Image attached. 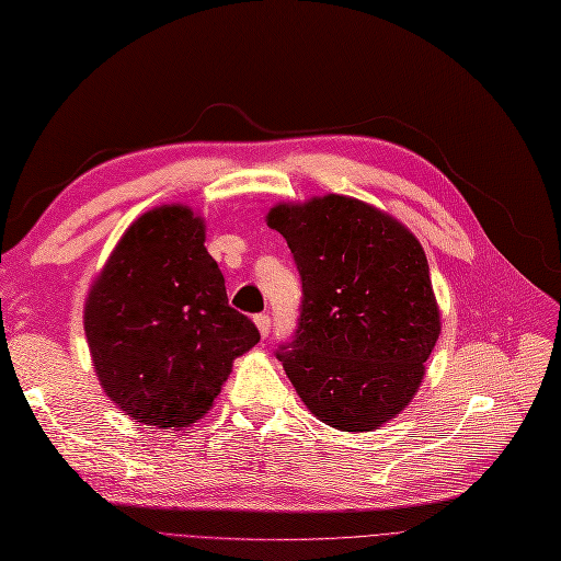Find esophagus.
<instances>
[{"mask_svg":"<svg viewBox=\"0 0 561 561\" xmlns=\"http://www.w3.org/2000/svg\"><path fill=\"white\" fill-rule=\"evenodd\" d=\"M254 325H257V330H260L262 336H268V332H271V318H268L266 313L254 316Z\"/></svg>","mask_w":561,"mask_h":561,"instance_id":"obj_1","label":"esophagus"}]
</instances>
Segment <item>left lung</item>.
Here are the masks:
<instances>
[{
  "instance_id": "obj_1",
  "label": "left lung",
  "mask_w": 561,
  "mask_h": 561,
  "mask_svg": "<svg viewBox=\"0 0 561 561\" xmlns=\"http://www.w3.org/2000/svg\"><path fill=\"white\" fill-rule=\"evenodd\" d=\"M301 276L295 339L276 353L301 402L346 433L375 431L412 402L439 336L416 236L353 196L276 203L266 215Z\"/></svg>"
}]
</instances>
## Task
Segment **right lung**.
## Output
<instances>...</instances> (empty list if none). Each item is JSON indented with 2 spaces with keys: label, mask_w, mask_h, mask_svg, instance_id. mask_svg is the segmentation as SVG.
I'll use <instances>...</instances> for the list:
<instances>
[{
  "label": "right lung",
  "mask_w": 561,
  "mask_h": 561,
  "mask_svg": "<svg viewBox=\"0 0 561 561\" xmlns=\"http://www.w3.org/2000/svg\"><path fill=\"white\" fill-rule=\"evenodd\" d=\"M206 222L168 203L124 231L83 307L93 369L130 419L186 428L206 416L233 360L260 342L229 307L225 276L206 250Z\"/></svg>",
  "instance_id": "obj_1"
}]
</instances>
